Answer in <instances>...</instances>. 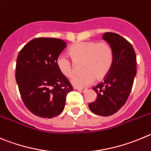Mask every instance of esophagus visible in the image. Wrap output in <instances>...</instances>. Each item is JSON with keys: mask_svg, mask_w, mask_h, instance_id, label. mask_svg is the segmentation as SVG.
Returning <instances> with one entry per match:
<instances>
[{"mask_svg": "<svg viewBox=\"0 0 151 151\" xmlns=\"http://www.w3.org/2000/svg\"><path fill=\"white\" fill-rule=\"evenodd\" d=\"M77 90H78L79 91H80V92L82 93H84L86 92V91H87V88H77Z\"/></svg>", "mask_w": 151, "mask_h": 151, "instance_id": "34e87169", "label": "esophagus"}]
</instances>
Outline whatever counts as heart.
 Returning <instances> with one entry per match:
<instances>
[{"mask_svg":"<svg viewBox=\"0 0 151 151\" xmlns=\"http://www.w3.org/2000/svg\"><path fill=\"white\" fill-rule=\"evenodd\" d=\"M69 53L74 62H82L81 69L83 73L71 80V84L79 88L91 85L97 78H105L113 64V50L106 42H78L70 47ZM56 65L65 77L70 78L74 75L72 63L65 55L60 54L57 57Z\"/></svg>","mask_w":151,"mask_h":151,"instance_id":"b5f03b06","label":"heart"}]
</instances>
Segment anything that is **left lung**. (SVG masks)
<instances>
[{"label":"left lung","mask_w":151,"mask_h":151,"mask_svg":"<svg viewBox=\"0 0 151 151\" xmlns=\"http://www.w3.org/2000/svg\"><path fill=\"white\" fill-rule=\"evenodd\" d=\"M102 38L113 50V64L104 82L92 88L97 98L88 104V108L96 115L109 116L118 112L129 97L136 74V56L132 45L120 35L105 33Z\"/></svg>","instance_id":"left-lung-1"}]
</instances>
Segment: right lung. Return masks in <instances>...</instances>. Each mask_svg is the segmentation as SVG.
<instances>
[{
  "instance_id": "obj_1",
  "label": "right lung",
  "mask_w": 151,
  "mask_h": 151,
  "mask_svg": "<svg viewBox=\"0 0 151 151\" xmlns=\"http://www.w3.org/2000/svg\"><path fill=\"white\" fill-rule=\"evenodd\" d=\"M66 42L36 38L24 46L17 57L15 80L24 104L34 115L51 118L64 109L68 93L73 90L56 65Z\"/></svg>"
}]
</instances>
